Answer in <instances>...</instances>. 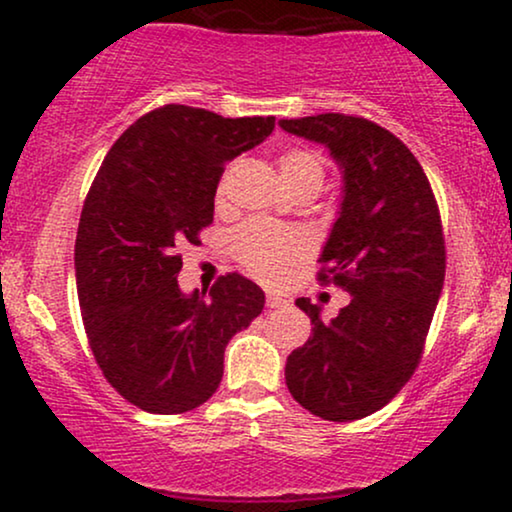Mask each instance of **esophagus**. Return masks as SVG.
I'll return each mask as SVG.
<instances>
[{"instance_id":"esophagus-1","label":"esophagus","mask_w":512,"mask_h":512,"mask_svg":"<svg viewBox=\"0 0 512 512\" xmlns=\"http://www.w3.org/2000/svg\"><path fill=\"white\" fill-rule=\"evenodd\" d=\"M286 301L281 296H274V293H267V308H284Z\"/></svg>"}]
</instances>
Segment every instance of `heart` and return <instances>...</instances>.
Masks as SVG:
<instances>
[{
  "mask_svg": "<svg viewBox=\"0 0 512 512\" xmlns=\"http://www.w3.org/2000/svg\"><path fill=\"white\" fill-rule=\"evenodd\" d=\"M281 173L293 192L305 190V187L320 190L325 182V163L313 149L293 146L281 156ZM219 195H223V182ZM231 250L252 276L262 281H279L293 264L313 252V240L301 228L248 221L231 236Z\"/></svg>",
  "mask_w": 512,
  "mask_h": 512,
  "instance_id": "obj_1",
  "label": "heart"
}]
</instances>
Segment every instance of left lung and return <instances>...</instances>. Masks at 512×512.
I'll use <instances>...</instances> for the list:
<instances>
[{
  "label": "left lung",
  "mask_w": 512,
  "mask_h": 512,
  "mask_svg": "<svg viewBox=\"0 0 512 512\" xmlns=\"http://www.w3.org/2000/svg\"><path fill=\"white\" fill-rule=\"evenodd\" d=\"M281 127L325 144L344 170L317 281L351 293L327 325L320 305L298 298L313 334L291 351L286 385L310 414L356 421L383 409L419 368L445 279L438 202L416 156L366 117L325 113Z\"/></svg>",
  "instance_id": "1"
}]
</instances>
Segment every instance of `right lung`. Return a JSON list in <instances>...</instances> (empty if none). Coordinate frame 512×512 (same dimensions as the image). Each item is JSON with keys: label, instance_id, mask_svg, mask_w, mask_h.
I'll return each mask as SVG.
<instances>
[{"label": "right lung", "instance_id": "add662e5", "mask_svg": "<svg viewBox=\"0 0 512 512\" xmlns=\"http://www.w3.org/2000/svg\"><path fill=\"white\" fill-rule=\"evenodd\" d=\"M274 117H221L170 103L110 146L91 182L74 267L88 346L105 380L149 414H182L214 395L231 337L262 313L243 274L209 298L178 286V245L199 243L231 158L272 134Z\"/></svg>", "mask_w": 512, "mask_h": 512}]
</instances>
